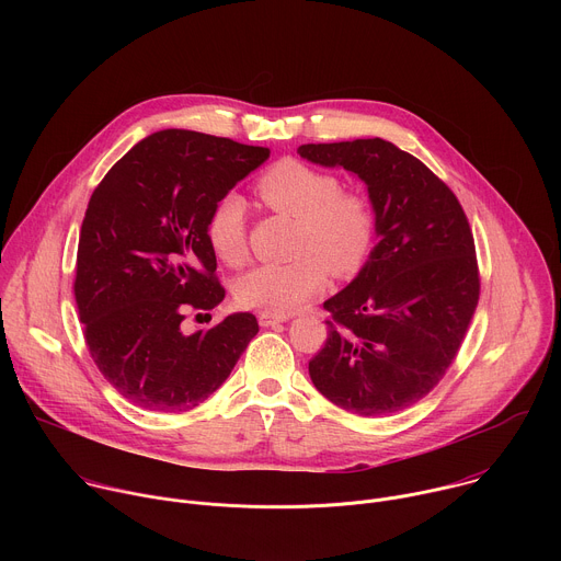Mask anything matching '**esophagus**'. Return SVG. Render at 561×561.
<instances>
[{"label":"esophagus","instance_id":"34e87169","mask_svg":"<svg viewBox=\"0 0 561 561\" xmlns=\"http://www.w3.org/2000/svg\"><path fill=\"white\" fill-rule=\"evenodd\" d=\"M260 327H264V329H268V327H275V324H284L288 317H284V314H271V312H260Z\"/></svg>","mask_w":561,"mask_h":561}]
</instances>
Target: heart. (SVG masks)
I'll return each instance as SVG.
<instances>
[{"instance_id": "obj_1", "label": "heart", "mask_w": 561, "mask_h": 561, "mask_svg": "<svg viewBox=\"0 0 561 561\" xmlns=\"http://www.w3.org/2000/svg\"><path fill=\"white\" fill-rule=\"evenodd\" d=\"M260 199L275 213L297 219L295 257L286 264H260L237 279V301L271 314L301 308L335 275H353L364 264L375 217L370 204L342 191L333 173L312 169L297 159H279L260 180ZM210 251L234 266L247 255V202L226 193L206 221Z\"/></svg>"}]
</instances>
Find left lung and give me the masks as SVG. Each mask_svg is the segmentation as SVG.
I'll return each instance as SVG.
<instances>
[{
	"label": "left lung",
	"instance_id": "8db88e82",
	"mask_svg": "<svg viewBox=\"0 0 561 561\" xmlns=\"http://www.w3.org/2000/svg\"><path fill=\"white\" fill-rule=\"evenodd\" d=\"M310 164L366 184L379 242L357 277L324 301L314 388L348 413L381 417L426 397L453 364L479 299L468 219L453 191L386 139L304 144Z\"/></svg>",
	"mask_w": 561,
	"mask_h": 561
}]
</instances>
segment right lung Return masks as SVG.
Instances as JSON below:
<instances>
[{
	"mask_svg": "<svg viewBox=\"0 0 561 561\" xmlns=\"http://www.w3.org/2000/svg\"><path fill=\"white\" fill-rule=\"evenodd\" d=\"M268 154L169 128L135 144L95 188L79 232L75 299L98 368L130 404L154 413L199 407L257 335L251 312L193 335L182 322L186 310L224 299L206 221Z\"/></svg>",
	"mask_w": 561,
	"mask_h": 561,
	"instance_id": "obj_1",
	"label": "right lung"
}]
</instances>
